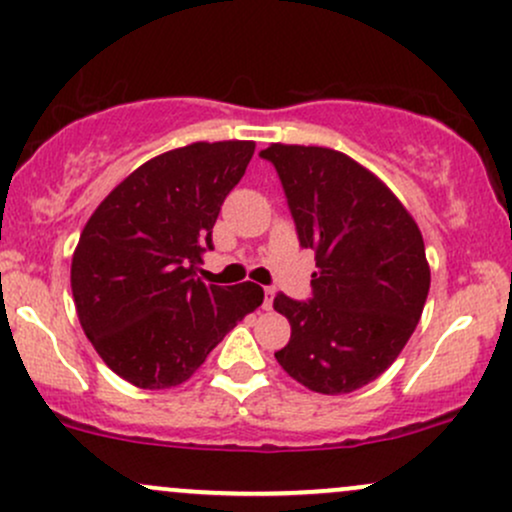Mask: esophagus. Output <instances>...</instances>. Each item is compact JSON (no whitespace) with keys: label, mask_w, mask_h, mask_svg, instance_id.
Segmentation results:
<instances>
[{"label":"esophagus","mask_w":512,"mask_h":512,"mask_svg":"<svg viewBox=\"0 0 512 512\" xmlns=\"http://www.w3.org/2000/svg\"><path fill=\"white\" fill-rule=\"evenodd\" d=\"M272 298H274V289L272 286H267V289H264V303H262L264 310H272Z\"/></svg>","instance_id":"34e87169"}]
</instances>
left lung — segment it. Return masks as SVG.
<instances>
[{
    "mask_svg": "<svg viewBox=\"0 0 512 512\" xmlns=\"http://www.w3.org/2000/svg\"><path fill=\"white\" fill-rule=\"evenodd\" d=\"M260 156L279 175L298 243L320 269L308 301L276 293L274 308L291 322L276 361L313 392L361 390L392 366L424 313L431 272L419 226L339 151L272 144Z\"/></svg>",
    "mask_w": 512,
    "mask_h": 512,
    "instance_id": "1",
    "label": "left lung"
}]
</instances>
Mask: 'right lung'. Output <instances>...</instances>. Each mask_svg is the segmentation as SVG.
<instances>
[{
    "label": "right lung",
    "instance_id": "right-lung-1",
    "mask_svg": "<svg viewBox=\"0 0 512 512\" xmlns=\"http://www.w3.org/2000/svg\"><path fill=\"white\" fill-rule=\"evenodd\" d=\"M252 142H197L139 166L81 231L72 293L86 337L127 383H185L238 320L260 308L262 286L197 279L223 199L245 175Z\"/></svg>",
    "mask_w": 512,
    "mask_h": 512
}]
</instances>
